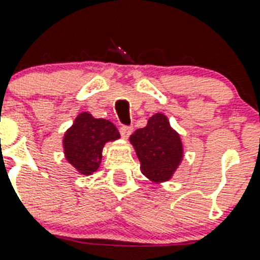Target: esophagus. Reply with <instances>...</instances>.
<instances>
[{
    "label": "esophagus",
    "mask_w": 260,
    "mask_h": 260,
    "mask_svg": "<svg viewBox=\"0 0 260 260\" xmlns=\"http://www.w3.org/2000/svg\"><path fill=\"white\" fill-rule=\"evenodd\" d=\"M132 131H134V128L129 125H121L120 126V134H121L122 138H128L131 134H132Z\"/></svg>",
    "instance_id": "1"
}]
</instances>
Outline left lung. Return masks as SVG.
I'll return each mask as SVG.
<instances>
[{"instance_id":"left-lung-1","label":"left lung","mask_w":260,"mask_h":260,"mask_svg":"<svg viewBox=\"0 0 260 260\" xmlns=\"http://www.w3.org/2000/svg\"><path fill=\"white\" fill-rule=\"evenodd\" d=\"M138 154L142 172L152 181H166L177 168L183 156L181 140L169 125L164 114L156 113L147 126L131 136Z\"/></svg>"}]
</instances>
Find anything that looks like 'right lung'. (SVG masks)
<instances>
[{"mask_svg": "<svg viewBox=\"0 0 260 260\" xmlns=\"http://www.w3.org/2000/svg\"><path fill=\"white\" fill-rule=\"evenodd\" d=\"M118 138L120 134L114 124L104 118H94L88 113H82L65 134L67 159L80 173L92 174L101 165L105 143Z\"/></svg>", "mask_w": 260, "mask_h": 260, "instance_id": "add662e5", "label": "right lung"}]
</instances>
